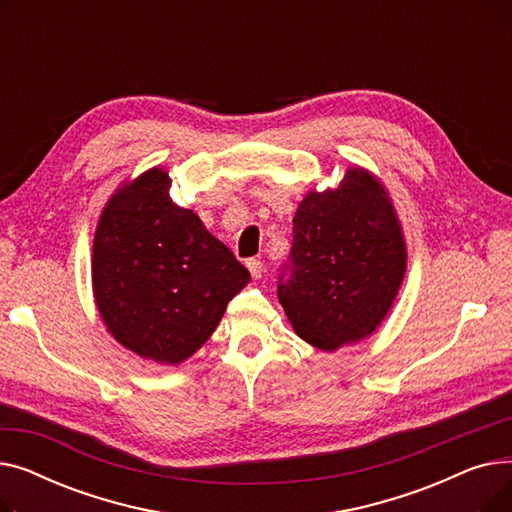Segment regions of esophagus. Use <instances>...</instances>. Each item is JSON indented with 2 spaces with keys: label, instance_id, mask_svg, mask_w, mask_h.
<instances>
[{
  "label": "esophagus",
  "instance_id": "esophagus-1",
  "mask_svg": "<svg viewBox=\"0 0 512 512\" xmlns=\"http://www.w3.org/2000/svg\"><path fill=\"white\" fill-rule=\"evenodd\" d=\"M247 267H249V272H251V276L257 280V278H261V274H263V263L259 261V259H247Z\"/></svg>",
  "mask_w": 512,
  "mask_h": 512
}]
</instances>
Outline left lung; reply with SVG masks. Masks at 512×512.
Segmentation results:
<instances>
[{
	"label": "left lung",
	"instance_id": "1",
	"mask_svg": "<svg viewBox=\"0 0 512 512\" xmlns=\"http://www.w3.org/2000/svg\"><path fill=\"white\" fill-rule=\"evenodd\" d=\"M407 249L384 186L351 168L336 191H311L292 220L278 299L303 340L336 351L369 336L405 278Z\"/></svg>",
	"mask_w": 512,
	"mask_h": 512
}]
</instances>
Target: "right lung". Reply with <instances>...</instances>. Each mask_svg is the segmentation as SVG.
<instances>
[{"instance_id":"right-lung-1","label":"right lung","mask_w":512,"mask_h":512,"mask_svg":"<svg viewBox=\"0 0 512 512\" xmlns=\"http://www.w3.org/2000/svg\"><path fill=\"white\" fill-rule=\"evenodd\" d=\"M170 184L153 168L107 203L93 240V290L120 344L176 365L218 328L251 274L197 213L172 201Z\"/></svg>"}]
</instances>
